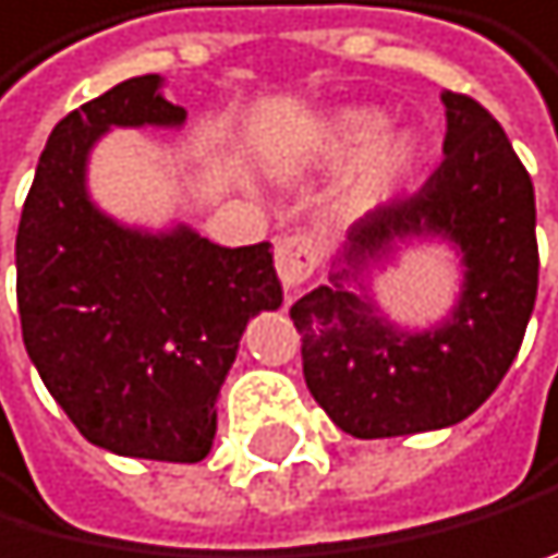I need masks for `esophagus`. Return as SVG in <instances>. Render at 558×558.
<instances>
[{
    "label": "esophagus",
    "instance_id": "34e87169",
    "mask_svg": "<svg viewBox=\"0 0 558 558\" xmlns=\"http://www.w3.org/2000/svg\"><path fill=\"white\" fill-rule=\"evenodd\" d=\"M314 268H317V241H314V234L296 231V234H286L276 244V272H279L286 290H296L300 282L311 279Z\"/></svg>",
    "mask_w": 558,
    "mask_h": 558
}]
</instances>
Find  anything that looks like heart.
Segmentation results:
<instances>
[{"label": "heart", "instance_id": "heart-1", "mask_svg": "<svg viewBox=\"0 0 558 558\" xmlns=\"http://www.w3.org/2000/svg\"><path fill=\"white\" fill-rule=\"evenodd\" d=\"M386 117L376 109H341L331 120L324 123L320 131V155L327 161H344V158H359L355 179L348 185V206L352 210H365L373 206L386 189L400 182V175L411 168L414 161V141L411 137H383Z\"/></svg>", "mask_w": 558, "mask_h": 558}]
</instances>
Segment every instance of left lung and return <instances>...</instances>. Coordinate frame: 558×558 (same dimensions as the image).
I'll return each mask as SVG.
<instances>
[{
    "instance_id": "8db88e82",
    "label": "left lung",
    "mask_w": 558,
    "mask_h": 558,
    "mask_svg": "<svg viewBox=\"0 0 558 558\" xmlns=\"http://www.w3.org/2000/svg\"><path fill=\"white\" fill-rule=\"evenodd\" d=\"M445 161L411 196L359 220L317 286L290 306L306 390L341 432L397 438L470 417L511 369L538 293L535 185L504 126L462 93H445ZM441 236L466 276L449 322L400 332L351 282L397 240ZM361 284V283H360Z\"/></svg>"
}]
</instances>
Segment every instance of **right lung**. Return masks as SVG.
<instances>
[{
	"label": "right lung",
	"mask_w": 558,
	"mask_h": 558,
	"mask_svg": "<svg viewBox=\"0 0 558 558\" xmlns=\"http://www.w3.org/2000/svg\"><path fill=\"white\" fill-rule=\"evenodd\" d=\"M182 120L158 75L78 106L47 137L16 234L23 344L44 386L99 449L158 462L206 459L244 327L282 303L268 241L147 234L88 199L85 161L109 126Z\"/></svg>",
	"instance_id": "right-lung-1"
}]
</instances>
